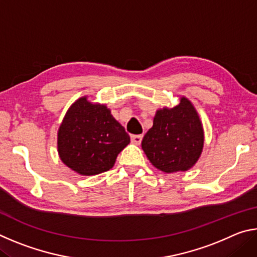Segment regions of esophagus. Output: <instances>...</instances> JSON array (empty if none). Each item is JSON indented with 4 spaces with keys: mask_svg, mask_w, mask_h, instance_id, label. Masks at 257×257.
Instances as JSON below:
<instances>
[{
    "mask_svg": "<svg viewBox=\"0 0 257 257\" xmlns=\"http://www.w3.org/2000/svg\"><path fill=\"white\" fill-rule=\"evenodd\" d=\"M142 139H143V135H133V136H132V142L136 145L141 144Z\"/></svg>",
    "mask_w": 257,
    "mask_h": 257,
    "instance_id": "34e87169",
    "label": "esophagus"
}]
</instances>
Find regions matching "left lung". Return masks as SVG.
Masks as SVG:
<instances>
[{"label": "left lung", "instance_id": "obj_1", "mask_svg": "<svg viewBox=\"0 0 257 257\" xmlns=\"http://www.w3.org/2000/svg\"><path fill=\"white\" fill-rule=\"evenodd\" d=\"M204 145L203 125L188 98L172 108L156 111L153 127L143 138L142 149L159 170L187 171L197 162Z\"/></svg>", "mask_w": 257, "mask_h": 257}]
</instances>
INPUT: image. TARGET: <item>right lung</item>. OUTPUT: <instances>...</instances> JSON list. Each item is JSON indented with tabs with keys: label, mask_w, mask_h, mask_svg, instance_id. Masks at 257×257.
<instances>
[{
	"label": "right lung",
	"mask_w": 257,
	"mask_h": 257,
	"mask_svg": "<svg viewBox=\"0 0 257 257\" xmlns=\"http://www.w3.org/2000/svg\"><path fill=\"white\" fill-rule=\"evenodd\" d=\"M129 143V135L106 105L94 104L86 96L69 107L58 132L60 159L81 176L110 170Z\"/></svg>",
	"instance_id": "add662e5"
}]
</instances>
